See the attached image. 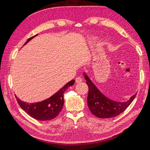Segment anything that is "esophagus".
<instances>
[{
    "label": "esophagus",
    "instance_id": "obj_1",
    "mask_svg": "<svg viewBox=\"0 0 150 150\" xmlns=\"http://www.w3.org/2000/svg\"><path fill=\"white\" fill-rule=\"evenodd\" d=\"M82 81V79L80 77H77L75 79V82L76 83H81V82Z\"/></svg>",
    "mask_w": 150,
    "mask_h": 150
}]
</instances>
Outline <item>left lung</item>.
Returning <instances> with one entry per match:
<instances>
[{"mask_svg": "<svg viewBox=\"0 0 150 150\" xmlns=\"http://www.w3.org/2000/svg\"><path fill=\"white\" fill-rule=\"evenodd\" d=\"M84 75L89 88L88 95L89 109L95 116L98 118L108 119L119 115L129 106L137 95H133L128 101L125 103H118L111 100L105 97L98 90L86 75Z\"/></svg>", "mask_w": 150, "mask_h": 150, "instance_id": "obj_1", "label": "left lung"}]
</instances>
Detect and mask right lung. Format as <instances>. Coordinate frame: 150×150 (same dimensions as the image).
I'll return each instance as SVG.
<instances>
[{"label": "right lung", "mask_w": 150, "mask_h": 150, "mask_svg": "<svg viewBox=\"0 0 150 150\" xmlns=\"http://www.w3.org/2000/svg\"><path fill=\"white\" fill-rule=\"evenodd\" d=\"M37 35H35L28 39L24 45ZM74 83V80L69 81L53 96L40 103H28L21 100L17 96L15 97L19 106L30 117L38 120H50L55 119L62 110L64 102V93L68 87L73 85Z\"/></svg>", "instance_id": "right-lung-1"}]
</instances>
